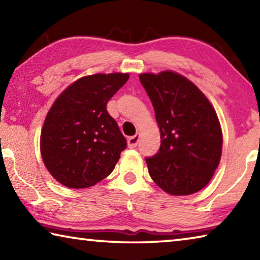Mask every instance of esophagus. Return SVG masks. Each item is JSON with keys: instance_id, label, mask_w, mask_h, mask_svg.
<instances>
[{"instance_id": "1", "label": "esophagus", "mask_w": 260, "mask_h": 260, "mask_svg": "<svg viewBox=\"0 0 260 260\" xmlns=\"http://www.w3.org/2000/svg\"><path fill=\"white\" fill-rule=\"evenodd\" d=\"M139 140H140V135L139 134H135L134 136H131V138L127 140V143H128V147L131 149L133 148H136V146H138L139 143Z\"/></svg>"}]
</instances>
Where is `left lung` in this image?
<instances>
[{
    "label": "left lung",
    "mask_w": 260,
    "mask_h": 260,
    "mask_svg": "<svg viewBox=\"0 0 260 260\" xmlns=\"http://www.w3.org/2000/svg\"><path fill=\"white\" fill-rule=\"evenodd\" d=\"M139 78L160 129L159 150L146 158L149 174L171 195L201 190L213 177L222 150L213 107L191 81L175 72L143 73Z\"/></svg>",
    "instance_id": "1"
}]
</instances>
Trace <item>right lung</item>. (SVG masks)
Masks as SVG:
<instances>
[{"label":"right lung","mask_w":260,"mask_h":260,"mask_svg":"<svg viewBox=\"0 0 260 260\" xmlns=\"http://www.w3.org/2000/svg\"><path fill=\"white\" fill-rule=\"evenodd\" d=\"M128 78L127 73L83 77L52 104L40 148L47 170L59 183L88 188L113 171L127 142L107 104Z\"/></svg>","instance_id":"1"}]
</instances>
